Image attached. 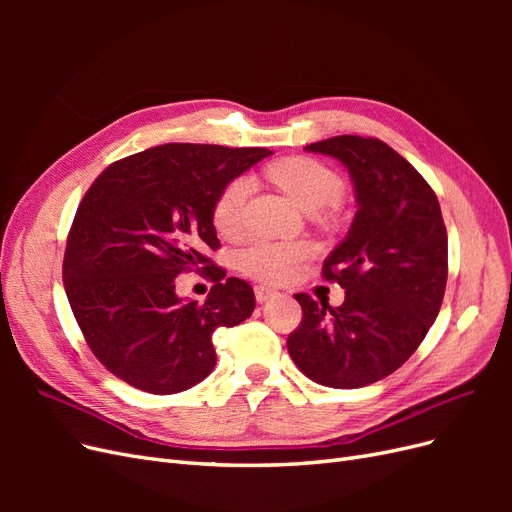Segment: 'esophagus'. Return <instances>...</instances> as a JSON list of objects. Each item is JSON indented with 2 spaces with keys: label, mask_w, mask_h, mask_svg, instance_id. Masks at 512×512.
I'll use <instances>...</instances> for the list:
<instances>
[{
  "label": "esophagus",
  "mask_w": 512,
  "mask_h": 512,
  "mask_svg": "<svg viewBox=\"0 0 512 512\" xmlns=\"http://www.w3.org/2000/svg\"><path fill=\"white\" fill-rule=\"evenodd\" d=\"M254 292H256V301H258V303H267V301H271L273 297H277L275 290L265 288V286H256Z\"/></svg>",
  "instance_id": "1"
}]
</instances>
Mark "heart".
I'll return each instance as SVG.
<instances>
[{
  "label": "heart",
  "instance_id": "heart-1",
  "mask_svg": "<svg viewBox=\"0 0 512 512\" xmlns=\"http://www.w3.org/2000/svg\"><path fill=\"white\" fill-rule=\"evenodd\" d=\"M269 177L307 213L337 205L344 196V183L333 168L312 158H286L269 168ZM252 183L247 177L230 179L213 203V224L222 235L237 232ZM305 243L254 241L243 247L239 267L260 282L280 284L299 273L307 256Z\"/></svg>",
  "mask_w": 512,
  "mask_h": 512
}]
</instances>
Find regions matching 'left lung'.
Wrapping results in <instances>:
<instances>
[{"mask_svg":"<svg viewBox=\"0 0 512 512\" xmlns=\"http://www.w3.org/2000/svg\"><path fill=\"white\" fill-rule=\"evenodd\" d=\"M305 151L348 170L356 213L324 260V277L346 290L339 307L294 294L301 327L288 352L303 374L331 389H361L404 365L444 299L448 239L429 183L378 138L333 136Z\"/></svg>","mask_w":512,"mask_h":512,"instance_id":"left-lung-1","label":"left lung"}]
</instances>
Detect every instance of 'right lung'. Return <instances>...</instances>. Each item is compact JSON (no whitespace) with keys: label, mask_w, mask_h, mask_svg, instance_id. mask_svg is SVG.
Instances as JSON below:
<instances>
[{"label":"right lung","mask_w":512,"mask_h":512,"mask_svg":"<svg viewBox=\"0 0 512 512\" xmlns=\"http://www.w3.org/2000/svg\"><path fill=\"white\" fill-rule=\"evenodd\" d=\"M267 156L262 147L168 143L111 164L87 190L68 235L64 288L111 374L153 395L181 393L211 374L213 331L237 327L256 307L252 286L224 280L205 256L220 247L213 203ZM203 264L216 282L210 297L181 300L176 275Z\"/></svg>","instance_id":"obj_1"}]
</instances>
